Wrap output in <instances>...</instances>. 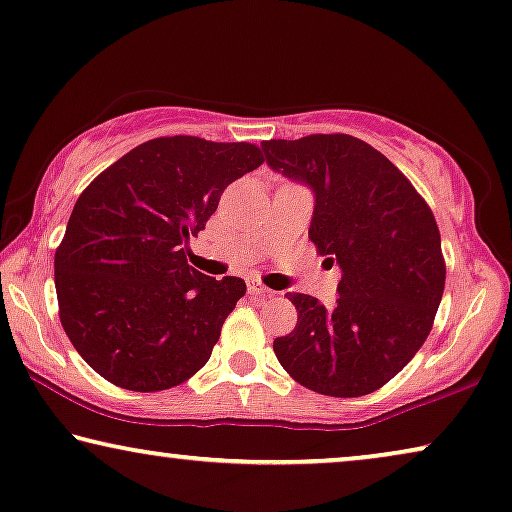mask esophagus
I'll return each instance as SVG.
<instances>
[{
	"instance_id": "esophagus-1",
	"label": "esophagus",
	"mask_w": 512,
	"mask_h": 512,
	"mask_svg": "<svg viewBox=\"0 0 512 512\" xmlns=\"http://www.w3.org/2000/svg\"><path fill=\"white\" fill-rule=\"evenodd\" d=\"M248 292L255 294V297H271L269 287H264V285L259 283V280H255V278L248 280Z\"/></svg>"
}]
</instances>
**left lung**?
<instances>
[{"mask_svg":"<svg viewBox=\"0 0 512 512\" xmlns=\"http://www.w3.org/2000/svg\"><path fill=\"white\" fill-rule=\"evenodd\" d=\"M266 164L311 187L308 236L341 266L334 306L290 292L297 327L273 341L299 385L364 397L397 376L427 341L445 287L434 213L383 153L348 134L262 143Z\"/></svg>","mask_w":512,"mask_h":512,"instance_id":"obj_1","label":"left lung"}]
</instances>
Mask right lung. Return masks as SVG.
Masks as SVG:
<instances>
[{
  "label": "right lung",
  "instance_id": "1",
  "mask_svg": "<svg viewBox=\"0 0 512 512\" xmlns=\"http://www.w3.org/2000/svg\"><path fill=\"white\" fill-rule=\"evenodd\" d=\"M262 162L253 143L162 136L85 187L55 253V290L69 341L99 376L160 392L208 362L246 283L192 269L187 241Z\"/></svg>",
  "mask_w": 512,
  "mask_h": 512
}]
</instances>
